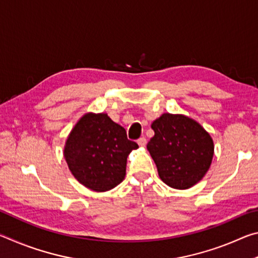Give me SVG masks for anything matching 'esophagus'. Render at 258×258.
Masks as SVG:
<instances>
[{
    "instance_id": "esophagus-1",
    "label": "esophagus",
    "mask_w": 258,
    "mask_h": 258,
    "mask_svg": "<svg viewBox=\"0 0 258 258\" xmlns=\"http://www.w3.org/2000/svg\"><path fill=\"white\" fill-rule=\"evenodd\" d=\"M138 145H139L140 147H146V145H147V139H146L145 137L140 138V139L138 140Z\"/></svg>"
}]
</instances>
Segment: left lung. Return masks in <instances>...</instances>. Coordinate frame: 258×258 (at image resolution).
I'll return each instance as SVG.
<instances>
[{
	"mask_svg": "<svg viewBox=\"0 0 258 258\" xmlns=\"http://www.w3.org/2000/svg\"><path fill=\"white\" fill-rule=\"evenodd\" d=\"M155 135L147 149L161 181L174 189H187L207 173L214 143L197 121L183 115L163 113L151 124Z\"/></svg>",
	"mask_w": 258,
	"mask_h": 258,
	"instance_id": "1",
	"label": "left lung"
}]
</instances>
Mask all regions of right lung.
<instances>
[{"instance_id": "1", "label": "right lung", "mask_w": 258, "mask_h": 258, "mask_svg": "<svg viewBox=\"0 0 258 258\" xmlns=\"http://www.w3.org/2000/svg\"><path fill=\"white\" fill-rule=\"evenodd\" d=\"M138 148L107 113H86L69 134L63 154L76 180L101 192L124 180L127 156Z\"/></svg>"}]
</instances>
